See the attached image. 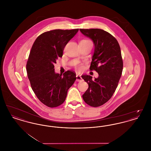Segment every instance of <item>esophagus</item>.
Segmentation results:
<instances>
[{
    "label": "esophagus",
    "mask_w": 151,
    "mask_h": 151,
    "mask_svg": "<svg viewBox=\"0 0 151 151\" xmlns=\"http://www.w3.org/2000/svg\"><path fill=\"white\" fill-rule=\"evenodd\" d=\"M76 80L78 81H83V79H82V78L80 76L77 75L76 76Z\"/></svg>",
    "instance_id": "esophagus-1"
}]
</instances>
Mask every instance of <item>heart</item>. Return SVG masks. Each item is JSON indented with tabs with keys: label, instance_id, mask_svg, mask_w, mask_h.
Wrapping results in <instances>:
<instances>
[{
	"label": "heart",
	"instance_id": "heart-1",
	"mask_svg": "<svg viewBox=\"0 0 151 151\" xmlns=\"http://www.w3.org/2000/svg\"><path fill=\"white\" fill-rule=\"evenodd\" d=\"M81 41H89V40H86V39L83 40H81ZM75 68H76V70L77 71H81L83 70V65H82L81 64H80L79 63H78L75 64Z\"/></svg>",
	"mask_w": 151,
	"mask_h": 151
}]
</instances>
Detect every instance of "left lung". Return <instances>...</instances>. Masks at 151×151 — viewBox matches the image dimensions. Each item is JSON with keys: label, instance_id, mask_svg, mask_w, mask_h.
Instances as JSON below:
<instances>
[{"label": "left lung", "instance_id": "1", "mask_svg": "<svg viewBox=\"0 0 151 151\" xmlns=\"http://www.w3.org/2000/svg\"><path fill=\"white\" fill-rule=\"evenodd\" d=\"M80 30L93 42L94 51L90 70H95L99 75L94 80L90 75L81 76L89 86L83 99L91 106H100L111 99L121 77L123 60L121 48L115 37L102 29Z\"/></svg>", "mask_w": 151, "mask_h": 151}]
</instances>
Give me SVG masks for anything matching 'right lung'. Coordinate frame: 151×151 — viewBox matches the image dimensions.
<instances>
[{
  "mask_svg": "<svg viewBox=\"0 0 151 151\" xmlns=\"http://www.w3.org/2000/svg\"><path fill=\"white\" fill-rule=\"evenodd\" d=\"M79 29H55L38 36L33 43L27 63L30 86L37 97L50 108L65 102L68 89L76 79V73L67 71L56 73L54 65L63 55L65 45Z\"/></svg>",
  "mask_w": 151,
  "mask_h": 151,
  "instance_id": "right-lung-1",
  "label": "right lung"
}]
</instances>
